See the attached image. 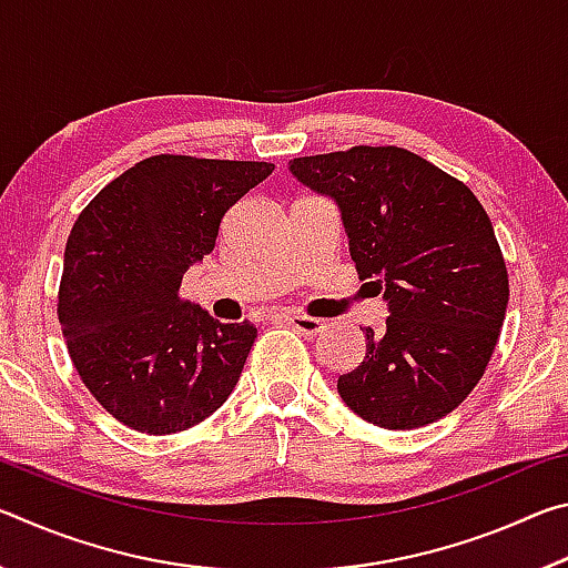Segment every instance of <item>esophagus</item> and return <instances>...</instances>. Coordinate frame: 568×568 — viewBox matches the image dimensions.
Wrapping results in <instances>:
<instances>
[{
  "instance_id": "1",
  "label": "esophagus",
  "mask_w": 568,
  "mask_h": 568,
  "mask_svg": "<svg viewBox=\"0 0 568 568\" xmlns=\"http://www.w3.org/2000/svg\"><path fill=\"white\" fill-rule=\"evenodd\" d=\"M287 321H291L303 335H318L325 328V323L321 318H311V315H301V313L287 315Z\"/></svg>"
}]
</instances>
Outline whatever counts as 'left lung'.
I'll use <instances>...</instances> for the list:
<instances>
[{
  "instance_id": "8db88e82",
  "label": "left lung",
  "mask_w": 568,
  "mask_h": 568,
  "mask_svg": "<svg viewBox=\"0 0 568 568\" xmlns=\"http://www.w3.org/2000/svg\"><path fill=\"white\" fill-rule=\"evenodd\" d=\"M291 172L335 200L358 277L388 303L386 331L365 328V358L338 378L345 406L388 430L448 416L484 376L506 318L508 273L484 205L393 145L295 158Z\"/></svg>"
}]
</instances>
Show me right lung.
Instances as JSON below:
<instances>
[{
  "instance_id": "right-lung-1",
  "label": "right lung",
  "mask_w": 568,
  "mask_h": 568,
  "mask_svg": "<svg viewBox=\"0 0 568 568\" xmlns=\"http://www.w3.org/2000/svg\"><path fill=\"white\" fill-rule=\"evenodd\" d=\"M275 165L155 155L82 210L64 247L60 315L84 386L124 426L185 430L223 406L257 338L182 301L190 265L213 253L223 215Z\"/></svg>"
}]
</instances>
